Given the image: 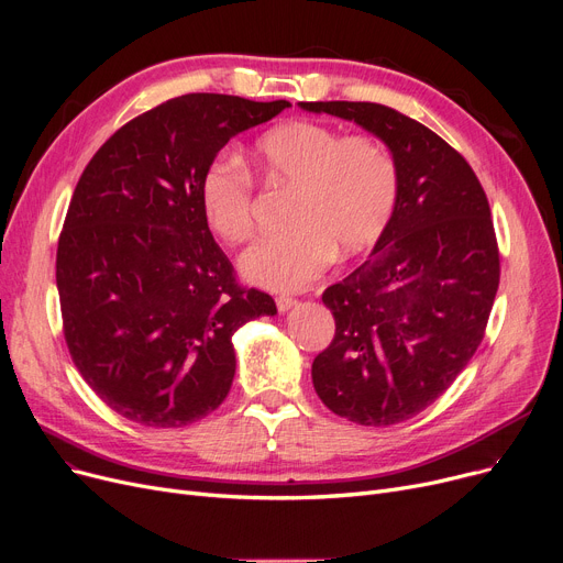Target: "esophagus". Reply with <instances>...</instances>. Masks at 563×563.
I'll return each mask as SVG.
<instances>
[{"instance_id":"obj_1","label":"esophagus","mask_w":563,"mask_h":563,"mask_svg":"<svg viewBox=\"0 0 563 563\" xmlns=\"http://www.w3.org/2000/svg\"><path fill=\"white\" fill-rule=\"evenodd\" d=\"M276 306H278L280 312H287L291 306H297V299L285 297V294H283V297H276Z\"/></svg>"}]
</instances>
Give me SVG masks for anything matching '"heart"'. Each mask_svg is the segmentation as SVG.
Returning <instances> with one entry per match:
<instances>
[{
  "instance_id": "b5f03b06",
  "label": "heart",
  "mask_w": 563,
  "mask_h": 563,
  "mask_svg": "<svg viewBox=\"0 0 563 563\" xmlns=\"http://www.w3.org/2000/svg\"><path fill=\"white\" fill-rule=\"evenodd\" d=\"M255 159L269 180L291 185L287 228L264 234L244 255V276L266 289L308 287L338 249L353 255L374 244L393 219L399 170L374 136H342L321 123L291 121L257 139ZM207 225L223 242L253 232V177L236 157H217L200 180Z\"/></svg>"
}]
</instances>
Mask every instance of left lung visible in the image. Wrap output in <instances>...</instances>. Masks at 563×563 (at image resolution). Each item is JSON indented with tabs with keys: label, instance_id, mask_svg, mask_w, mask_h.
Here are the masks:
<instances>
[{
	"label": "left lung",
	"instance_id": "1",
	"mask_svg": "<svg viewBox=\"0 0 563 563\" xmlns=\"http://www.w3.org/2000/svg\"><path fill=\"white\" fill-rule=\"evenodd\" d=\"M390 147L399 196L369 260L321 294L335 338L312 363L319 399L363 427L416 418L484 340L499 285L488 198L454 147L376 102H299Z\"/></svg>",
	"mask_w": 563,
	"mask_h": 563
}]
</instances>
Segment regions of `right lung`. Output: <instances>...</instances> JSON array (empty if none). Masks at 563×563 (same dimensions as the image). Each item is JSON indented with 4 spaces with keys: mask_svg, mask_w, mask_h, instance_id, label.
Returning <instances> with one entry per match:
<instances>
[{
    "mask_svg": "<svg viewBox=\"0 0 563 563\" xmlns=\"http://www.w3.org/2000/svg\"><path fill=\"white\" fill-rule=\"evenodd\" d=\"M287 100L173 98L125 123L75 187L56 249V289L75 367L118 416L155 429L221 406L234 331L276 303L242 287L200 207L221 147Z\"/></svg>",
    "mask_w": 563,
    "mask_h": 563,
    "instance_id": "obj_1",
    "label": "right lung"
}]
</instances>
